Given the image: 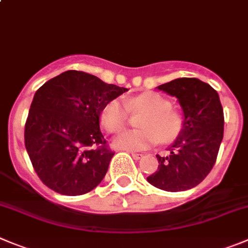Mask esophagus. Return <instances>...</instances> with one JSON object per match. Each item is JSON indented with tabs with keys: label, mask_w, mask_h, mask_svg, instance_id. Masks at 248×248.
<instances>
[{
	"label": "esophagus",
	"mask_w": 248,
	"mask_h": 248,
	"mask_svg": "<svg viewBox=\"0 0 248 248\" xmlns=\"http://www.w3.org/2000/svg\"><path fill=\"white\" fill-rule=\"evenodd\" d=\"M131 155H132V158L136 159V160H140V159L143 158V154H140V153H133V152H132Z\"/></svg>",
	"instance_id": "esophagus-1"
}]
</instances>
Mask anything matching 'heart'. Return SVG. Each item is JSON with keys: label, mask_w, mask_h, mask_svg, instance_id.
<instances>
[{"label": "heart", "mask_w": 248, "mask_h": 248, "mask_svg": "<svg viewBox=\"0 0 248 248\" xmlns=\"http://www.w3.org/2000/svg\"><path fill=\"white\" fill-rule=\"evenodd\" d=\"M129 111H145L140 120V129L121 132L113 138L116 149L136 152L176 140L184 128V119L177 111L171 108L168 99L156 93H143L140 95L127 98L124 101L113 99L104 106L100 115L101 124L110 133H116L126 127Z\"/></svg>", "instance_id": "1"}]
</instances>
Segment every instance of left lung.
Returning a JSON list of instances; mask_svg holds the SVG:
<instances>
[{
	"mask_svg": "<svg viewBox=\"0 0 248 248\" xmlns=\"http://www.w3.org/2000/svg\"><path fill=\"white\" fill-rule=\"evenodd\" d=\"M176 96L184 111V128L169 148L156 155L158 171L147 177L156 188L180 192L207 177L218 156L224 135V111L217 90L197 78H177L158 87Z\"/></svg>",
	"mask_w": 248,
	"mask_h": 248,
	"instance_id": "left-lung-1",
	"label": "left lung"
}]
</instances>
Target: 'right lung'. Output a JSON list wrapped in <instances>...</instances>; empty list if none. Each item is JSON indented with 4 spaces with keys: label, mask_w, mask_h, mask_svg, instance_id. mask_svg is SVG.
<instances>
[{
    "label": "right lung",
    "mask_w": 248,
    "mask_h": 248,
    "mask_svg": "<svg viewBox=\"0 0 248 248\" xmlns=\"http://www.w3.org/2000/svg\"><path fill=\"white\" fill-rule=\"evenodd\" d=\"M128 89L82 71H66L36 90L24 142L35 172L57 193L80 196L95 188L115 153L100 131L104 106Z\"/></svg>",
    "instance_id": "obj_1"
}]
</instances>
